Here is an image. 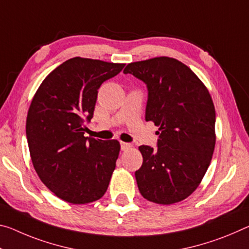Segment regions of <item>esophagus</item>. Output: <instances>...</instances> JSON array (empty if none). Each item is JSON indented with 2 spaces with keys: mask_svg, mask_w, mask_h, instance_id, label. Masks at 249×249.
Returning a JSON list of instances; mask_svg holds the SVG:
<instances>
[{
  "mask_svg": "<svg viewBox=\"0 0 249 249\" xmlns=\"http://www.w3.org/2000/svg\"><path fill=\"white\" fill-rule=\"evenodd\" d=\"M132 147V145L129 143H125V142H121V149L122 151H127Z\"/></svg>",
  "mask_w": 249,
  "mask_h": 249,
  "instance_id": "obj_1",
  "label": "esophagus"
}]
</instances>
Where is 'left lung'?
<instances>
[{
	"mask_svg": "<svg viewBox=\"0 0 249 249\" xmlns=\"http://www.w3.org/2000/svg\"><path fill=\"white\" fill-rule=\"evenodd\" d=\"M147 88L145 120L159 126L157 148L142 145L135 177L149 202H180L198 187L215 148V107L210 92L183 63L160 56L124 69Z\"/></svg>",
	"mask_w": 249,
	"mask_h": 249,
	"instance_id": "8db88e82",
	"label": "left lung"
}]
</instances>
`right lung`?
I'll list each match as a JSON object with an SVG mask.
<instances>
[{
	"label": "right lung",
	"mask_w": 249,
	"mask_h": 249,
	"mask_svg": "<svg viewBox=\"0 0 249 249\" xmlns=\"http://www.w3.org/2000/svg\"><path fill=\"white\" fill-rule=\"evenodd\" d=\"M125 64L73 57L39 85L26 118V139L39 179L72 204L100 199L108 187L121 146L118 141L85 137L97 89Z\"/></svg>",
	"instance_id": "1"
}]
</instances>
